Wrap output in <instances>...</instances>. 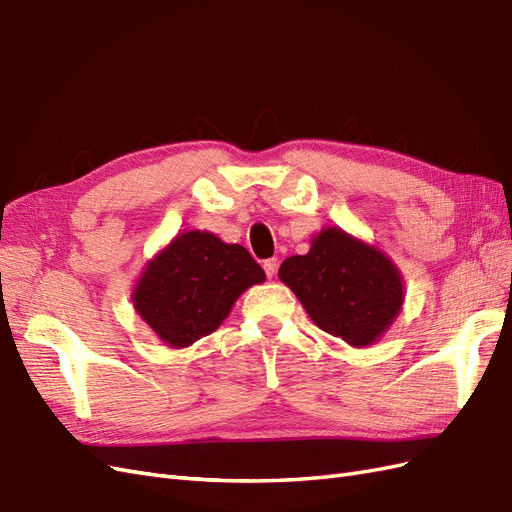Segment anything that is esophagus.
<instances>
[{
  "label": "esophagus",
  "mask_w": 512,
  "mask_h": 512,
  "mask_svg": "<svg viewBox=\"0 0 512 512\" xmlns=\"http://www.w3.org/2000/svg\"><path fill=\"white\" fill-rule=\"evenodd\" d=\"M262 269H265L267 277H269V280H271V277L277 273V260H275V258H269V260H265V265H262Z\"/></svg>",
  "instance_id": "esophagus-1"
}]
</instances>
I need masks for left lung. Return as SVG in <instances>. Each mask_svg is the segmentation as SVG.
<instances>
[{
    "mask_svg": "<svg viewBox=\"0 0 512 512\" xmlns=\"http://www.w3.org/2000/svg\"><path fill=\"white\" fill-rule=\"evenodd\" d=\"M280 280L322 331L365 348L404 305V277L391 258L342 228H324L305 256L282 262Z\"/></svg>",
    "mask_w": 512,
    "mask_h": 512,
    "instance_id": "8db88e82",
    "label": "left lung"
}]
</instances>
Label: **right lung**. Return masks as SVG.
Segmentation results:
<instances>
[{
  "label": "right lung",
  "instance_id": "1",
  "mask_svg": "<svg viewBox=\"0 0 512 512\" xmlns=\"http://www.w3.org/2000/svg\"><path fill=\"white\" fill-rule=\"evenodd\" d=\"M260 282L265 271L243 245L188 230L147 262L132 301L164 344L188 348L218 329L241 294Z\"/></svg>",
  "mask_w": 512,
  "mask_h": 512
}]
</instances>
